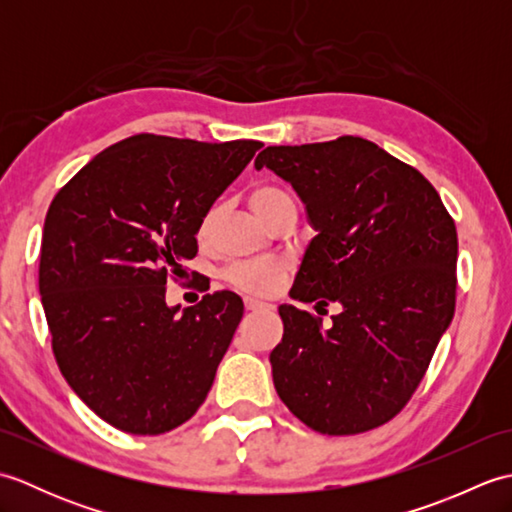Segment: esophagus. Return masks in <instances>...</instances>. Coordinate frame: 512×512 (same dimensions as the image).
<instances>
[{
    "mask_svg": "<svg viewBox=\"0 0 512 512\" xmlns=\"http://www.w3.org/2000/svg\"><path fill=\"white\" fill-rule=\"evenodd\" d=\"M246 310H250V312H257V310H270L273 306H270V303H264V301H259V299H253V297H246Z\"/></svg>",
    "mask_w": 512,
    "mask_h": 512,
    "instance_id": "obj_1",
    "label": "esophagus"
}]
</instances>
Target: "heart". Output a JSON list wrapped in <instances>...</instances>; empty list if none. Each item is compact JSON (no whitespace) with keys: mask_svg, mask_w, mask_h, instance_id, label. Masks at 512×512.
<instances>
[{"mask_svg":"<svg viewBox=\"0 0 512 512\" xmlns=\"http://www.w3.org/2000/svg\"><path fill=\"white\" fill-rule=\"evenodd\" d=\"M250 206H253V211L262 217L264 222L268 215H273L281 206H295V202H292V198L284 189L275 187V184H259V187L250 191ZM213 217V211L202 217L200 235L209 233ZM226 279L231 281L237 290L248 292V295H273L281 286L284 270L275 262H244L228 268Z\"/></svg>","mask_w":512,"mask_h":512,"instance_id":"1","label":"heart"}]
</instances>
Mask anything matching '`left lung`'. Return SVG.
<instances>
[{
	"label": "left lung",
	"mask_w": 512,
	"mask_h": 512,
	"mask_svg": "<svg viewBox=\"0 0 512 512\" xmlns=\"http://www.w3.org/2000/svg\"><path fill=\"white\" fill-rule=\"evenodd\" d=\"M255 167L292 184L317 237L290 297L339 303L330 328L279 306V398L323 436H354L407 405L455 312L458 231L433 184L358 136L266 147Z\"/></svg>",
	"instance_id": "obj_1"
}]
</instances>
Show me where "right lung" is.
<instances>
[{
  "instance_id": "obj_1",
  "label": "right lung",
  "mask_w": 512,
  "mask_h": 512,
  "mask_svg": "<svg viewBox=\"0 0 512 512\" xmlns=\"http://www.w3.org/2000/svg\"><path fill=\"white\" fill-rule=\"evenodd\" d=\"M262 147L129 136L92 158L43 224L39 292L63 378L96 416L160 436L200 409L244 303L231 290L171 308L202 217Z\"/></svg>"
}]
</instances>
